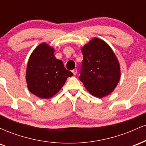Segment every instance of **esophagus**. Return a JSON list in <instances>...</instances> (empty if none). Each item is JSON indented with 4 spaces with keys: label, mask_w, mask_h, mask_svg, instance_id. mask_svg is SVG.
Masks as SVG:
<instances>
[{
    "label": "esophagus",
    "mask_w": 146,
    "mask_h": 146,
    "mask_svg": "<svg viewBox=\"0 0 146 146\" xmlns=\"http://www.w3.org/2000/svg\"><path fill=\"white\" fill-rule=\"evenodd\" d=\"M72 72H73V75H75L77 74V69H73V71H72Z\"/></svg>",
    "instance_id": "34e87169"
}]
</instances>
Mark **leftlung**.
<instances>
[{
    "mask_svg": "<svg viewBox=\"0 0 146 146\" xmlns=\"http://www.w3.org/2000/svg\"><path fill=\"white\" fill-rule=\"evenodd\" d=\"M82 68L80 80L90 94L98 98L115 90L121 77L120 64L110 46L94 38L82 47Z\"/></svg>",
    "mask_w": 146,
    "mask_h": 146,
    "instance_id": "obj_1",
    "label": "left lung"
}]
</instances>
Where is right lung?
<instances>
[{
	"label": "right lung",
	"instance_id": "obj_1",
	"mask_svg": "<svg viewBox=\"0 0 146 146\" xmlns=\"http://www.w3.org/2000/svg\"><path fill=\"white\" fill-rule=\"evenodd\" d=\"M54 48L42 42L33 50L26 69V82L31 93L41 99H49L62 88L73 73L65 68L62 60L54 56Z\"/></svg>",
	"mask_w": 146,
	"mask_h": 146
}]
</instances>
